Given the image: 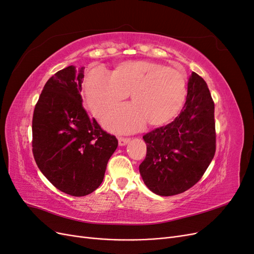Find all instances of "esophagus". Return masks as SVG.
<instances>
[{"instance_id": "esophagus-1", "label": "esophagus", "mask_w": 254, "mask_h": 254, "mask_svg": "<svg viewBox=\"0 0 254 254\" xmlns=\"http://www.w3.org/2000/svg\"><path fill=\"white\" fill-rule=\"evenodd\" d=\"M130 142L129 139H126V137H119V145L120 146H125Z\"/></svg>"}]
</instances>
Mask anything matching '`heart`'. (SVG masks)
Here are the masks:
<instances>
[{"label": "heart", "instance_id": "b5f03b06", "mask_svg": "<svg viewBox=\"0 0 254 254\" xmlns=\"http://www.w3.org/2000/svg\"><path fill=\"white\" fill-rule=\"evenodd\" d=\"M91 111L102 117L130 94L131 105L121 106L103 120L112 132L132 133L145 123L153 127L173 121L182 110L187 98V78L177 68L150 60H130L119 64L111 74L94 67L83 82Z\"/></svg>", "mask_w": 254, "mask_h": 254}]
</instances>
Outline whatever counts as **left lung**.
I'll list each match as a JSON object with an SVG mask.
<instances>
[{
  "mask_svg": "<svg viewBox=\"0 0 254 254\" xmlns=\"http://www.w3.org/2000/svg\"><path fill=\"white\" fill-rule=\"evenodd\" d=\"M143 139L147 152L139 168L152 193L181 194L200 180L216 149L214 103L203 78L191 73L181 113Z\"/></svg>",
  "mask_w": 254,
  "mask_h": 254,
  "instance_id": "1",
  "label": "left lung"
}]
</instances>
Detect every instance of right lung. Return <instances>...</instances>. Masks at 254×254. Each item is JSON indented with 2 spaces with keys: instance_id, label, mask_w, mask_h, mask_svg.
<instances>
[{
  "instance_id": "add662e5",
  "label": "right lung",
  "mask_w": 254,
  "mask_h": 254,
  "mask_svg": "<svg viewBox=\"0 0 254 254\" xmlns=\"http://www.w3.org/2000/svg\"><path fill=\"white\" fill-rule=\"evenodd\" d=\"M84 66L70 65L47 81L33 117V153L47 179L64 193L81 197L104 180L118 147L114 135L90 119L80 95Z\"/></svg>"
}]
</instances>
